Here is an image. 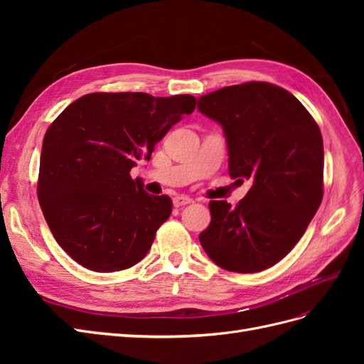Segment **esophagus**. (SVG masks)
I'll return each instance as SVG.
<instances>
[{
    "instance_id": "esophagus-1",
    "label": "esophagus",
    "mask_w": 364,
    "mask_h": 364,
    "mask_svg": "<svg viewBox=\"0 0 364 364\" xmlns=\"http://www.w3.org/2000/svg\"><path fill=\"white\" fill-rule=\"evenodd\" d=\"M190 203H193V199H190V197H186V196H176V197H173V205L174 206H183V205H190Z\"/></svg>"
}]
</instances>
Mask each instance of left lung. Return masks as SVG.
Wrapping results in <instances>:
<instances>
[{
	"mask_svg": "<svg viewBox=\"0 0 364 364\" xmlns=\"http://www.w3.org/2000/svg\"><path fill=\"white\" fill-rule=\"evenodd\" d=\"M199 111L225 130L230 178L253 181L235 208L209 202L211 223L200 245L225 270H266L296 246L321 206V129L293 94L267 82L206 94Z\"/></svg>",
	"mask_w": 364,
	"mask_h": 364,
	"instance_id": "1",
	"label": "left lung"
}]
</instances>
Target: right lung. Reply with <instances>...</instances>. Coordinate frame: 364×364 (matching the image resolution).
<instances>
[{
	"mask_svg": "<svg viewBox=\"0 0 364 364\" xmlns=\"http://www.w3.org/2000/svg\"><path fill=\"white\" fill-rule=\"evenodd\" d=\"M196 103L188 94L92 92L53 121L43 136L38 199L53 237L75 262L118 272L147 255L173 202L147 194L130 170L150 159Z\"/></svg>",
	"mask_w": 364,
	"mask_h": 364,
	"instance_id": "right-lung-1",
	"label": "right lung"
}]
</instances>
